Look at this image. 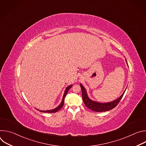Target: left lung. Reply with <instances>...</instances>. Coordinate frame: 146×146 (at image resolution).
<instances>
[{"instance_id":"left-lung-1","label":"left lung","mask_w":146,"mask_h":146,"mask_svg":"<svg viewBox=\"0 0 146 146\" xmlns=\"http://www.w3.org/2000/svg\"><path fill=\"white\" fill-rule=\"evenodd\" d=\"M125 61H126L127 64L128 66V65L127 64V62L126 59H125ZM80 87H81V92H82V100L85 104V105L90 110L96 111V112L107 111H109V110L113 109V108H114L118 105V103L122 99V98L127 88V87L126 88L125 90L123 91L122 94L118 98L115 99V100H113L112 102H108V103H101V102H96V101L91 99L89 98L87 92V90L84 88V87L81 84H80Z\"/></svg>"}]
</instances>
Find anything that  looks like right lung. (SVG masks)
Listing matches in <instances>:
<instances>
[{"mask_svg":"<svg viewBox=\"0 0 146 146\" xmlns=\"http://www.w3.org/2000/svg\"><path fill=\"white\" fill-rule=\"evenodd\" d=\"M72 87V85H70L68 87H66V88L65 89V91L64 92V96H63V98H62V102L61 103L59 104V105L58 106H57L56 108L55 109H53L52 110H38L37 109V110H38L40 112H43V113H55L58 111H59L62 107H63L64 105V100H65V98L66 96V95H67L69 90L70 89V88Z\"/></svg>","mask_w":146,"mask_h":146,"instance_id":"add662e5","label":"right lung"}]
</instances>
